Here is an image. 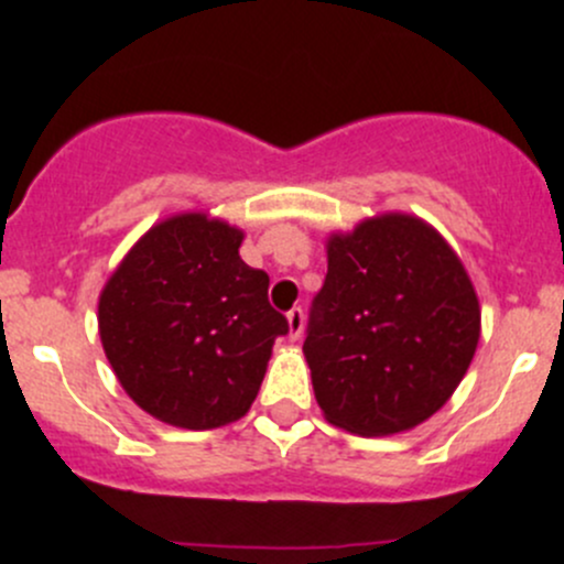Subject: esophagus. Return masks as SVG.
I'll list each match as a JSON object with an SVG mask.
<instances>
[{
  "mask_svg": "<svg viewBox=\"0 0 564 564\" xmlns=\"http://www.w3.org/2000/svg\"><path fill=\"white\" fill-rule=\"evenodd\" d=\"M286 318H289V335L297 340L300 335H303V327H305V311L300 308V305H294V308L286 314Z\"/></svg>",
  "mask_w": 564,
  "mask_h": 564,
  "instance_id": "1",
  "label": "esophagus"
}]
</instances>
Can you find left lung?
<instances>
[{"label":"left lung","instance_id":"obj_1","mask_svg":"<svg viewBox=\"0 0 564 564\" xmlns=\"http://www.w3.org/2000/svg\"><path fill=\"white\" fill-rule=\"evenodd\" d=\"M480 340V305L456 250L414 215L368 218L327 240L305 360L324 417L390 436L440 412Z\"/></svg>","mask_w":564,"mask_h":564}]
</instances>
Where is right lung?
Segmentation results:
<instances>
[{
    "instance_id": "right-lung-1",
    "label": "right lung",
    "mask_w": 564,
    "mask_h": 564,
    "mask_svg": "<svg viewBox=\"0 0 564 564\" xmlns=\"http://www.w3.org/2000/svg\"><path fill=\"white\" fill-rule=\"evenodd\" d=\"M242 231L204 213L152 226L98 303L104 351L124 392L176 429L240 420L289 333L267 300L270 275L240 259Z\"/></svg>"
}]
</instances>
